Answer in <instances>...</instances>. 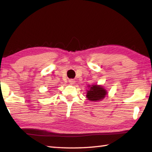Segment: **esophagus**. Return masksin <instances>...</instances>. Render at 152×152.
Instances as JSON below:
<instances>
[{"mask_svg":"<svg viewBox=\"0 0 152 152\" xmlns=\"http://www.w3.org/2000/svg\"><path fill=\"white\" fill-rule=\"evenodd\" d=\"M75 82H76L75 80H74V79L69 80V83H70V84H75Z\"/></svg>","mask_w":152,"mask_h":152,"instance_id":"esophagus-1","label":"esophagus"}]
</instances>
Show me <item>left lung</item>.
Returning a JSON list of instances; mask_svg holds the SVG:
<instances>
[{"label": "left lung", "instance_id": "left-lung-1", "mask_svg": "<svg viewBox=\"0 0 152 152\" xmlns=\"http://www.w3.org/2000/svg\"><path fill=\"white\" fill-rule=\"evenodd\" d=\"M88 90L86 91V96L88 101L92 102H97L104 99L107 96V91L103 86L98 84L88 85Z\"/></svg>", "mask_w": 152, "mask_h": 152}]
</instances>
